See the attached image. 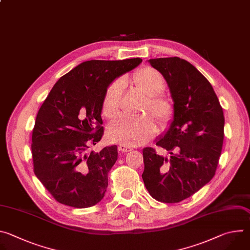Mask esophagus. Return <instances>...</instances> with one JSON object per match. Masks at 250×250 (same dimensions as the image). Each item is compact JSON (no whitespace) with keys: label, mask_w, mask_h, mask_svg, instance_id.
I'll return each instance as SVG.
<instances>
[{"label":"esophagus","mask_w":250,"mask_h":250,"mask_svg":"<svg viewBox=\"0 0 250 250\" xmlns=\"http://www.w3.org/2000/svg\"><path fill=\"white\" fill-rule=\"evenodd\" d=\"M119 149L123 152H129L130 150H132V147L131 146H125V145H121L119 146Z\"/></svg>","instance_id":"esophagus-1"}]
</instances>
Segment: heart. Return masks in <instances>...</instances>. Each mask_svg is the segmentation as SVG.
<instances>
[{
	"label": "heart",
	"instance_id": "obj_1",
	"mask_svg": "<svg viewBox=\"0 0 250 250\" xmlns=\"http://www.w3.org/2000/svg\"><path fill=\"white\" fill-rule=\"evenodd\" d=\"M132 80L135 87L147 96L141 114L148 115L137 118L120 117L111 123L106 131L110 140L127 146L144 145L157 132V125L152 115L161 125H166L174 115L172 101L160 94L165 88V80L158 70L152 67H144L133 74ZM123 87L124 81L117 79L105 89L103 99V113L106 118L113 119L119 114Z\"/></svg>",
	"mask_w": 250,
	"mask_h": 250
}]
</instances>
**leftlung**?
<instances>
[{"mask_svg": "<svg viewBox=\"0 0 250 250\" xmlns=\"http://www.w3.org/2000/svg\"><path fill=\"white\" fill-rule=\"evenodd\" d=\"M166 80L174 101V119L156 146L170 156L146 147L142 179L153 199L179 203L198 192L216 174L224 142L225 117L210 83L179 57L149 59Z\"/></svg>", "mask_w": 250, "mask_h": 250, "instance_id": "8db88e82", "label": "left lung"}]
</instances>
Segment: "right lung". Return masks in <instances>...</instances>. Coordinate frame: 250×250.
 <instances>
[{
    "label": "right lung",
    "mask_w": 250,
    "mask_h": 250,
    "mask_svg": "<svg viewBox=\"0 0 250 250\" xmlns=\"http://www.w3.org/2000/svg\"><path fill=\"white\" fill-rule=\"evenodd\" d=\"M141 61H85L63 75L42 104L32 129L33 171L60 204L84 208L104 196L118 146L91 150L104 134V95L117 77Z\"/></svg>",
    "instance_id": "1"
}]
</instances>
